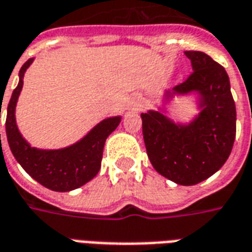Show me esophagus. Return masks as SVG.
<instances>
[{
  "instance_id": "1",
  "label": "esophagus",
  "mask_w": 252,
  "mask_h": 252,
  "mask_svg": "<svg viewBox=\"0 0 252 252\" xmlns=\"http://www.w3.org/2000/svg\"><path fill=\"white\" fill-rule=\"evenodd\" d=\"M142 98L139 96V95H131V98L128 99V110H131V111H138L142 108Z\"/></svg>"
}]
</instances>
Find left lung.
<instances>
[{"instance_id":"1","label":"left lung","mask_w":252,"mask_h":252,"mask_svg":"<svg viewBox=\"0 0 252 252\" xmlns=\"http://www.w3.org/2000/svg\"><path fill=\"white\" fill-rule=\"evenodd\" d=\"M193 72L164 100L197 95L200 113L189 124H177L166 111L141 114L148 157L161 176L179 185H194L211 177L231 154L236 134V108L225 69L207 53L185 51Z\"/></svg>"}]
</instances>
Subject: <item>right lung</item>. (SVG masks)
I'll use <instances>...</instances> for the list:
<instances>
[{
    "label": "right lung",
    "instance_id": "1",
    "mask_svg": "<svg viewBox=\"0 0 252 252\" xmlns=\"http://www.w3.org/2000/svg\"><path fill=\"white\" fill-rule=\"evenodd\" d=\"M32 63L33 59H29L20 69V80L6 108L5 126L9 148L18 164L32 179L55 192H69L87 184L98 174L104 142L108 135L118 127L122 117L103 119L80 141L67 148L55 150L32 148L21 135L16 124V106L23 90L24 75Z\"/></svg>",
    "mask_w": 252,
    "mask_h": 252
}]
</instances>
